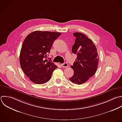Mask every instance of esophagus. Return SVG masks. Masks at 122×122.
<instances>
[{
	"label": "esophagus",
	"mask_w": 122,
	"mask_h": 122,
	"mask_svg": "<svg viewBox=\"0 0 122 122\" xmlns=\"http://www.w3.org/2000/svg\"><path fill=\"white\" fill-rule=\"evenodd\" d=\"M61 66H62V67H63V68H67V67H68L69 65H68V63H67V62H65V63H64L62 64H61Z\"/></svg>",
	"instance_id": "34e87169"
}]
</instances>
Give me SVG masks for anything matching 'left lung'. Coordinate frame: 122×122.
<instances>
[{"label": "left lung", "instance_id": "left-lung-1", "mask_svg": "<svg viewBox=\"0 0 122 122\" xmlns=\"http://www.w3.org/2000/svg\"><path fill=\"white\" fill-rule=\"evenodd\" d=\"M73 35L76 39L71 51L77 55V58L73 65L71 66L74 74L69 80L74 83L81 84L95 73L99 56L97 48L91 39L80 32H75Z\"/></svg>", "mask_w": 122, "mask_h": 122}]
</instances>
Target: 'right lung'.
Instances as JSON below:
<instances>
[{"label": "right lung", "instance_id": "right-lung-1", "mask_svg": "<svg viewBox=\"0 0 122 122\" xmlns=\"http://www.w3.org/2000/svg\"><path fill=\"white\" fill-rule=\"evenodd\" d=\"M61 33L35 31L25 39L20 56V66L26 75L36 84H43L51 78L57 66L46 60L54 41Z\"/></svg>", "mask_w": 122, "mask_h": 122}]
</instances>
